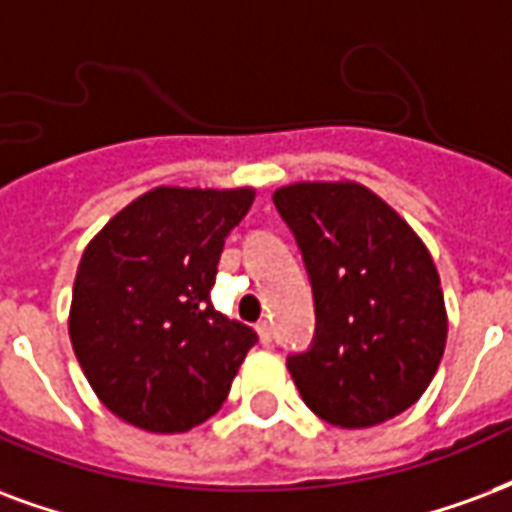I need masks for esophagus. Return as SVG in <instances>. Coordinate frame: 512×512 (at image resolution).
Returning <instances> with one entry per match:
<instances>
[{"label": "esophagus", "mask_w": 512, "mask_h": 512, "mask_svg": "<svg viewBox=\"0 0 512 512\" xmlns=\"http://www.w3.org/2000/svg\"><path fill=\"white\" fill-rule=\"evenodd\" d=\"M257 336H260V342L271 344V323L268 320H260L257 323Z\"/></svg>", "instance_id": "obj_1"}]
</instances>
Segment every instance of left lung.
Listing matches in <instances>:
<instances>
[{
	"label": "left lung",
	"instance_id": "obj_1",
	"mask_svg": "<svg viewBox=\"0 0 512 512\" xmlns=\"http://www.w3.org/2000/svg\"><path fill=\"white\" fill-rule=\"evenodd\" d=\"M312 282V347L287 358L306 407L342 429L396 418L429 388L448 314L426 244L372 189L301 181L274 192Z\"/></svg>",
	"mask_w": 512,
	"mask_h": 512
}]
</instances>
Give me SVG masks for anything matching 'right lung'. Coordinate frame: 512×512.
Here are the masks:
<instances>
[{
  "label": "right lung",
  "mask_w": 512,
  "mask_h": 512,
  "mask_svg": "<svg viewBox=\"0 0 512 512\" xmlns=\"http://www.w3.org/2000/svg\"><path fill=\"white\" fill-rule=\"evenodd\" d=\"M255 189L157 187L92 238L70 342L97 399L138 429L179 434L222 407L257 333L211 306L219 255Z\"/></svg>",
  "instance_id": "obj_1"
}]
</instances>
